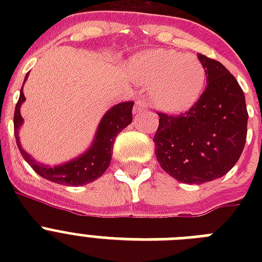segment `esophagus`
<instances>
[{
	"instance_id": "obj_1",
	"label": "esophagus",
	"mask_w": 262,
	"mask_h": 262,
	"mask_svg": "<svg viewBox=\"0 0 262 262\" xmlns=\"http://www.w3.org/2000/svg\"><path fill=\"white\" fill-rule=\"evenodd\" d=\"M145 110V103H144V99H139L135 104V108H133V113L135 114H140Z\"/></svg>"
}]
</instances>
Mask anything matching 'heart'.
<instances>
[{
	"instance_id": "1",
	"label": "heart",
	"mask_w": 262,
	"mask_h": 262,
	"mask_svg": "<svg viewBox=\"0 0 262 262\" xmlns=\"http://www.w3.org/2000/svg\"><path fill=\"white\" fill-rule=\"evenodd\" d=\"M129 79L149 85V102L160 111L178 114L189 110L205 84V69L193 55L170 49H154L132 55L126 62Z\"/></svg>"
}]
</instances>
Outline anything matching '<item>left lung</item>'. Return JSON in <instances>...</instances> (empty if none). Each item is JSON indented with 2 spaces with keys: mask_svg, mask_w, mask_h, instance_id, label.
Listing matches in <instances>:
<instances>
[{
  "mask_svg": "<svg viewBox=\"0 0 262 262\" xmlns=\"http://www.w3.org/2000/svg\"><path fill=\"white\" fill-rule=\"evenodd\" d=\"M207 75V90L178 117L159 114L155 155L179 182L201 185L227 174L246 143L248 110L242 88L220 62L197 54Z\"/></svg>",
  "mask_w": 262,
  "mask_h": 262,
  "instance_id": "8db88e82",
  "label": "left lung"
}]
</instances>
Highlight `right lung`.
I'll list each match as a JSON object with an SVG mask.
<instances>
[{
	"label": "right lung",
	"instance_id": "obj_1",
	"mask_svg": "<svg viewBox=\"0 0 262 262\" xmlns=\"http://www.w3.org/2000/svg\"><path fill=\"white\" fill-rule=\"evenodd\" d=\"M27 79H28V73L26 75L24 83L27 81ZM24 100H26V96L23 94L21 87L20 98H18V102L14 108L13 118L14 137H16V143L20 149V154L36 174L50 182L59 183V185L83 186V185L94 182L99 177H102L103 172L110 166L115 137L119 132H122V129L132 123L133 102L118 103V104L110 107L100 119L92 143L83 154L68 160L65 163L50 166V164H45L32 158L28 152L24 151L21 145V141L18 137V130L24 123V119L20 113V107Z\"/></svg>",
	"mask_w": 262,
	"mask_h": 262
}]
</instances>
